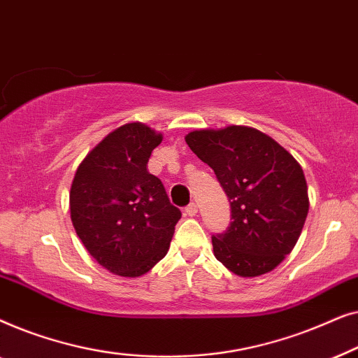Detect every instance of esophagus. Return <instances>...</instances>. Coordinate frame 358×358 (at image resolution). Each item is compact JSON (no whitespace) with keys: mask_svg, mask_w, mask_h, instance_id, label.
I'll return each instance as SVG.
<instances>
[{"mask_svg":"<svg viewBox=\"0 0 358 358\" xmlns=\"http://www.w3.org/2000/svg\"><path fill=\"white\" fill-rule=\"evenodd\" d=\"M199 212V208H197V203H189L187 207H185V215H187V217H194L195 213Z\"/></svg>","mask_w":358,"mask_h":358,"instance_id":"obj_1","label":"esophagus"}]
</instances>
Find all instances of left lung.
I'll list each match as a JSON object with an SVG mask.
<instances>
[{"label": "left lung", "mask_w": 358, "mask_h": 358, "mask_svg": "<svg viewBox=\"0 0 358 358\" xmlns=\"http://www.w3.org/2000/svg\"><path fill=\"white\" fill-rule=\"evenodd\" d=\"M185 143L215 171L231 205L229 228L212 236L215 257L239 277L273 271L295 248L310 208L301 166L252 127L194 130Z\"/></svg>", "instance_id": "1"}]
</instances>
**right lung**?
<instances>
[{"mask_svg":"<svg viewBox=\"0 0 358 358\" xmlns=\"http://www.w3.org/2000/svg\"><path fill=\"white\" fill-rule=\"evenodd\" d=\"M163 135L130 122L102 138L78 166L70 190L75 231L102 267L141 277L166 254L182 213L148 173Z\"/></svg>","mask_w":358,"mask_h":358,"instance_id":"add662e5","label":"right lung"}]
</instances>
